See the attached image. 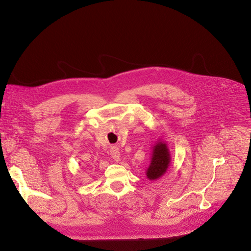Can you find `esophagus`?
<instances>
[{"label":"esophagus","mask_w":251,"mask_h":251,"mask_svg":"<svg viewBox=\"0 0 251 251\" xmlns=\"http://www.w3.org/2000/svg\"><path fill=\"white\" fill-rule=\"evenodd\" d=\"M109 154L111 156V158L116 161L120 160V151L117 147H111L110 150H109Z\"/></svg>","instance_id":"1"}]
</instances>
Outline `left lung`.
I'll list each match as a JSON object with an SVG mask.
<instances>
[{"mask_svg":"<svg viewBox=\"0 0 251 251\" xmlns=\"http://www.w3.org/2000/svg\"><path fill=\"white\" fill-rule=\"evenodd\" d=\"M170 153L165 144L158 143L153 149L152 161L147 171V177L150 180H156L166 172L170 164Z\"/></svg>","mask_w":251,"mask_h":251,"instance_id":"left-lung-1","label":"left lung"}]
</instances>
